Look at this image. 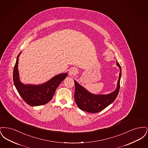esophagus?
Masks as SVG:
<instances>
[{"label": "esophagus", "mask_w": 148, "mask_h": 148, "mask_svg": "<svg viewBox=\"0 0 148 148\" xmlns=\"http://www.w3.org/2000/svg\"><path fill=\"white\" fill-rule=\"evenodd\" d=\"M77 70L75 68H72L69 71V75L70 76H73L75 74H76L77 73Z\"/></svg>", "instance_id": "34e87169"}]
</instances>
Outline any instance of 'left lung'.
Listing matches in <instances>:
<instances>
[{
  "mask_svg": "<svg viewBox=\"0 0 148 148\" xmlns=\"http://www.w3.org/2000/svg\"><path fill=\"white\" fill-rule=\"evenodd\" d=\"M116 65L119 68V79L116 89L108 94H94L88 92L83 86L74 80L75 90L74 99L79 108L83 111L91 113L99 112L111 104L116 98L120 89V81L121 75V66L116 61Z\"/></svg>",
  "mask_w": 148,
  "mask_h": 148,
  "instance_id": "1",
  "label": "left lung"
}]
</instances>
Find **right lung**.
I'll list each match as a JSON object with an SVG mask.
<instances>
[{"instance_id":"1","label":"right lung","mask_w":148,"mask_h":148,"mask_svg":"<svg viewBox=\"0 0 148 148\" xmlns=\"http://www.w3.org/2000/svg\"><path fill=\"white\" fill-rule=\"evenodd\" d=\"M21 53L17 56L14 66V85L22 99L29 106H33L44 105L53 98L56 88L68 76V74H59L50 79L48 82L41 84H24L20 80L18 69L19 57Z\"/></svg>"}]
</instances>
